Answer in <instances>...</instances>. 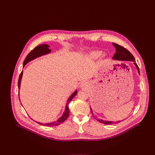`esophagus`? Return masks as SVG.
<instances>
[{
  "mask_svg": "<svg viewBox=\"0 0 155 155\" xmlns=\"http://www.w3.org/2000/svg\"><path fill=\"white\" fill-rule=\"evenodd\" d=\"M81 85L82 87H83V86H84V85H85V83H81Z\"/></svg>",
  "mask_w": 155,
  "mask_h": 155,
  "instance_id": "1",
  "label": "esophagus"
}]
</instances>
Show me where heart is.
I'll return each instance as SVG.
<instances>
[{
  "mask_svg": "<svg viewBox=\"0 0 155 155\" xmlns=\"http://www.w3.org/2000/svg\"><path fill=\"white\" fill-rule=\"evenodd\" d=\"M101 55V52L100 51H92V52L90 53L89 55H90V57L92 59H97L99 57H100Z\"/></svg>",
  "mask_w": 155,
  "mask_h": 155,
  "instance_id": "obj_1",
  "label": "heart"
}]
</instances>
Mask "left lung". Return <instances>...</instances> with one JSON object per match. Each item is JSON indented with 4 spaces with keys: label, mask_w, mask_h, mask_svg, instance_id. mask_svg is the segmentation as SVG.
Masks as SVG:
<instances>
[{
    "label": "left lung",
    "mask_w": 155,
    "mask_h": 155,
    "mask_svg": "<svg viewBox=\"0 0 155 155\" xmlns=\"http://www.w3.org/2000/svg\"><path fill=\"white\" fill-rule=\"evenodd\" d=\"M112 45H114V46L116 48V51L114 56L112 57V59L114 60L121 61H133L134 65L138 70V73L140 74L139 68L138 67L137 64L135 63V59H134V56L132 55V54H131L129 50H127L126 48L123 47V46H121L118 44L112 43ZM91 112L93 114L92 109H91ZM97 120L98 121H100V123L104 124L106 125H111V124H116V123H119V122H120V121H116V122H115V121L114 122V121H106V120L104 121L101 119H97Z\"/></svg>",
    "instance_id": "left-lung-1"
}]
</instances>
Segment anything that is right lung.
Instances as JSON below:
<instances>
[{"label": "right lung", "mask_w": 155, "mask_h": 155, "mask_svg": "<svg viewBox=\"0 0 155 155\" xmlns=\"http://www.w3.org/2000/svg\"><path fill=\"white\" fill-rule=\"evenodd\" d=\"M49 47H50V46L48 45H46V44L36 46V47L34 50H32L26 56V59L24 61V63H23V67H24L28 63L31 61H32L33 59H34L37 58H39V57H40V56H42L43 55H46V54H48L50 53L51 50L49 49ZM22 74H23V72L22 71L21 74H20V76H19V78H18V89H20L21 79H22ZM77 92H78V91L76 90L68 98V100L67 103L66 104V107H65V110L63 112V115L61 116L58 120L53 121V122L48 123V124H41V123H39V122H37V123L41 124V125L49 126V127L56 126V125H58L61 124L63 123L64 121L68 118V117L69 116V112H70V110H69V108H68L69 103L71 101V100L74 97V96L77 94ZM18 93H19V92H18ZM19 100H20V97H19Z\"/></svg>", "instance_id": "obj_1"}]
</instances>
